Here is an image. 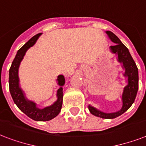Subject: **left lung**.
I'll use <instances>...</instances> for the list:
<instances>
[{
    "label": "left lung",
    "instance_id": "8db88e82",
    "mask_svg": "<svg viewBox=\"0 0 146 146\" xmlns=\"http://www.w3.org/2000/svg\"><path fill=\"white\" fill-rule=\"evenodd\" d=\"M106 34H108L110 40L115 43L114 46H110V48L112 52L118 54V61L123 63V67L125 69L124 76L127 77L128 84L124 88V92L122 94L123 105L121 110H119L118 112H113V113H104L91 106H88V108L90 112L94 115L100 117L102 118H115L126 112L134 102L139 86L138 68L132 56L129 52L128 48L121 42L118 36L112 32L109 31H106Z\"/></svg>",
    "mask_w": 146,
    "mask_h": 146
}]
</instances>
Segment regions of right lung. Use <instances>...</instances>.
<instances>
[{
    "mask_svg": "<svg viewBox=\"0 0 146 146\" xmlns=\"http://www.w3.org/2000/svg\"><path fill=\"white\" fill-rule=\"evenodd\" d=\"M40 34H38L33 36L17 52V54L15 55L9 69V92L11 94L14 103L16 104V106L19 107V109L33 120L45 121H49L54 118V117H56L61 111L63 101L62 87L58 90L57 101L54 102V104H52V106L40 110L36 107V104H34V102L29 101L25 98L23 92L19 87V76H18L19 67L20 63L23 59L24 55L25 54V52L28 48L34 46L36 40L40 36ZM58 85L63 86L65 82L64 77L62 75L58 76Z\"/></svg>",
    "mask_w": 146,
    "mask_h": 146,
    "instance_id": "obj_1",
    "label": "right lung"
}]
</instances>
